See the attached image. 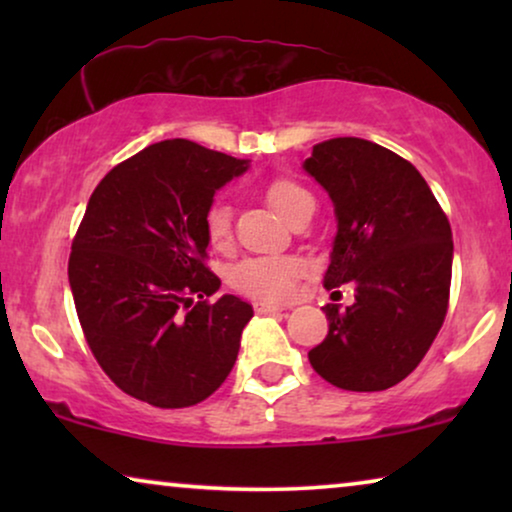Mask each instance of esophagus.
I'll return each mask as SVG.
<instances>
[{"label":"esophagus","instance_id":"esophagus-1","mask_svg":"<svg viewBox=\"0 0 512 512\" xmlns=\"http://www.w3.org/2000/svg\"><path fill=\"white\" fill-rule=\"evenodd\" d=\"M254 307L258 314H282L284 312L282 305H272V303H256Z\"/></svg>","mask_w":512,"mask_h":512}]
</instances>
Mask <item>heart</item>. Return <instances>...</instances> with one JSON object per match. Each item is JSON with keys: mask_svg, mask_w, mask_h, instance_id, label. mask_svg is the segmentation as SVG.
<instances>
[{"mask_svg": "<svg viewBox=\"0 0 512 512\" xmlns=\"http://www.w3.org/2000/svg\"><path fill=\"white\" fill-rule=\"evenodd\" d=\"M263 195L265 200H268V205L275 209L284 221H289L291 214L296 212L300 205L312 200V195L291 179H272L270 184L263 188ZM202 228H205L207 242L212 244L214 249L228 247L230 235H233V212H230L228 202L214 200L212 205L207 207L205 219H202ZM300 272H303V265H300L296 258L251 256L235 265L233 272H230V284L251 298L282 303V300L291 298L293 291H296Z\"/></svg>", "mask_w": 512, "mask_h": 512, "instance_id": "obj_1", "label": "heart"}]
</instances>
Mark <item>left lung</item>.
Returning a JSON list of instances; mask_svg holds the SVG:
<instances>
[{
    "label": "left lung",
    "mask_w": 512,
    "mask_h": 512,
    "mask_svg": "<svg viewBox=\"0 0 512 512\" xmlns=\"http://www.w3.org/2000/svg\"><path fill=\"white\" fill-rule=\"evenodd\" d=\"M303 170L333 202L338 233L328 291L354 284V303H328V335L310 363L333 387L382 391L419 366L443 326L452 228L417 167L359 137L312 149Z\"/></svg>",
    "instance_id": "obj_1"
}]
</instances>
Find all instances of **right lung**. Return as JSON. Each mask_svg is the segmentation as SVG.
Here are the masks:
<instances>
[{"instance_id":"1","label":"right lung","mask_w":512,"mask_h":512,"mask_svg":"<svg viewBox=\"0 0 512 512\" xmlns=\"http://www.w3.org/2000/svg\"><path fill=\"white\" fill-rule=\"evenodd\" d=\"M247 167L188 139H165L116 165L90 195L69 286L90 352L128 396L188 408L233 370L254 310L230 293L205 300L221 279L205 265L202 219L214 193Z\"/></svg>"}]
</instances>
